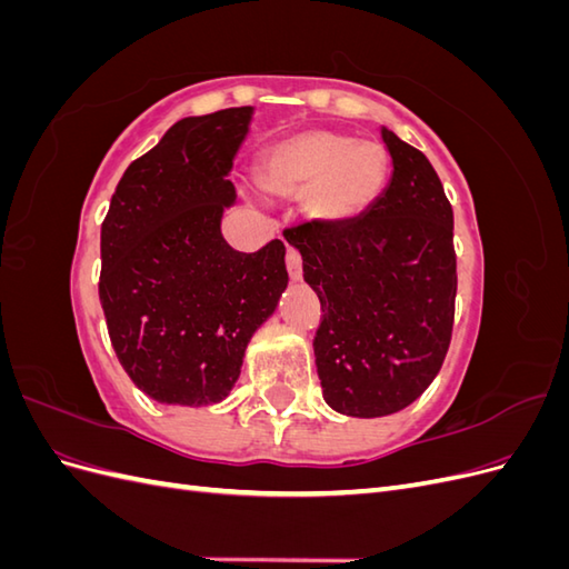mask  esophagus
<instances>
[{"label":"esophagus","instance_id":"obj_1","mask_svg":"<svg viewBox=\"0 0 569 569\" xmlns=\"http://www.w3.org/2000/svg\"><path fill=\"white\" fill-rule=\"evenodd\" d=\"M284 261H287V270H289V278L291 280H301V274H303V263H301V253L295 249V247H287V256H284Z\"/></svg>","mask_w":569,"mask_h":569}]
</instances>
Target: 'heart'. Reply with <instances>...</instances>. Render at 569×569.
<instances>
[{"mask_svg": "<svg viewBox=\"0 0 569 569\" xmlns=\"http://www.w3.org/2000/svg\"><path fill=\"white\" fill-rule=\"evenodd\" d=\"M391 159L380 142L337 130H303L268 147L258 180L278 197H301L318 222L341 226L366 216L380 199Z\"/></svg>", "mask_w": 569, "mask_h": 569, "instance_id": "heart-1", "label": "heart"}]
</instances>
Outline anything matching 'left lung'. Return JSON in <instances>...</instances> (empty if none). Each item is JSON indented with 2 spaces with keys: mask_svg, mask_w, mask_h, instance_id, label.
I'll list each match as a JSON object with an SVG mask.
<instances>
[{
  "mask_svg": "<svg viewBox=\"0 0 569 569\" xmlns=\"http://www.w3.org/2000/svg\"><path fill=\"white\" fill-rule=\"evenodd\" d=\"M391 182L358 220L306 222L291 244L322 318L313 351L325 401L382 418L432 385L456 313L453 209L425 153L382 128Z\"/></svg>",
  "mask_w": 569,
  "mask_h": 569,
  "instance_id": "8db88e82",
  "label": "left lung"
}]
</instances>
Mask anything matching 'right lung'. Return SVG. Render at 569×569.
<instances>
[{"mask_svg": "<svg viewBox=\"0 0 569 569\" xmlns=\"http://www.w3.org/2000/svg\"><path fill=\"white\" fill-rule=\"evenodd\" d=\"M251 113L178 120L128 166L101 222L99 299L113 351L159 403L226 399L251 335L287 289L280 239L242 253L220 232Z\"/></svg>", "mask_w": 569, "mask_h": 569, "instance_id": "add662e5", "label": "right lung"}]
</instances>
